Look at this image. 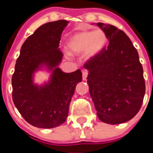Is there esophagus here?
Wrapping results in <instances>:
<instances>
[{"label": "esophagus", "instance_id": "esophagus-1", "mask_svg": "<svg viewBox=\"0 0 153 153\" xmlns=\"http://www.w3.org/2000/svg\"><path fill=\"white\" fill-rule=\"evenodd\" d=\"M87 75H88V71H86V70L82 71V79L83 80H86V78H87Z\"/></svg>", "mask_w": 153, "mask_h": 153}]
</instances>
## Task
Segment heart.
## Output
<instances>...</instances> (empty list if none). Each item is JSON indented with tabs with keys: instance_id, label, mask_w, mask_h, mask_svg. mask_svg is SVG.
<instances>
[{
	"instance_id": "b5f03b06",
	"label": "heart",
	"mask_w": 153,
	"mask_h": 153,
	"mask_svg": "<svg viewBox=\"0 0 153 153\" xmlns=\"http://www.w3.org/2000/svg\"><path fill=\"white\" fill-rule=\"evenodd\" d=\"M107 42L106 34L101 29L77 32L69 37L67 48L70 54L79 55L84 52L86 59H93L103 50Z\"/></svg>"
}]
</instances>
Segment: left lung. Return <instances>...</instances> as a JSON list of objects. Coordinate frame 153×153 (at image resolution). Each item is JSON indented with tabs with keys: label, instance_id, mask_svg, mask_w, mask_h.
<instances>
[{
	"label": "left lung",
	"instance_id": "obj_1",
	"mask_svg": "<svg viewBox=\"0 0 153 153\" xmlns=\"http://www.w3.org/2000/svg\"><path fill=\"white\" fill-rule=\"evenodd\" d=\"M109 44L83 67L90 94L101 121L117 125L129 121L140 110L145 93L143 67L127 35L113 25L98 23Z\"/></svg>",
	"mask_w": 153,
	"mask_h": 153
}]
</instances>
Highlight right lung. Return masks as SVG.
I'll return each mask as SVG.
<instances>
[{"label":"right lung","mask_w":153,"mask_h":153,"mask_svg":"<svg viewBox=\"0 0 153 153\" xmlns=\"http://www.w3.org/2000/svg\"><path fill=\"white\" fill-rule=\"evenodd\" d=\"M64 20L44 24L23 44L12 78L13 100L25 121L37 128H51L64 123L82 72L65 73L60 69L62 53L59 46ZM44 69L51 73L40 86L34 82V73Z\"/></svg>","instance_id":"1"}]
</instances>
